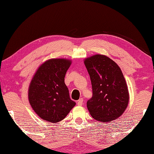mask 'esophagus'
<instances>
[{
    "label": "esophagus",
    "mask_w": 154,
    "mask_h": 154,
    "mask_svg": "<svg viewBox=\"0 0 154 154\" xmlns=\"http://www.w3.org/2000/svg\"><path fill=\"white\" fill-rule=\"evenodd\" d=\"M83 99H82V98H81V99L79 100H78L77 105L78 106H81L83 104Z\"/></svg>",
    "instance_id": "obj_1"
}]
</instances>
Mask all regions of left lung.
<instances>
[{"mask_svg": "<svg viewBox=\"0 0 154 154\" xmlns=\"http://www.w3.org/2000/svg\"><path fill=\"white\" fill-rule=\"evenodd\" d=\"M85 65L89 74L93 96L87 106L94 119L109 122L122 114L128 104L129 94L120 68L103 55L87 58Z\"/></svg>", "mask_w": 154, "mask_h": 154, "instance_id": "1", "label": "left lung"}]
</instances>
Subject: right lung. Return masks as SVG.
I'll list each match as a JSON object with an SVG mask.
<instances>
[{
	"label": "right lung",
	"mask_w": 154,
	"mask_h": 154,
	"mask_svg": "<svg viewBox=\"0 0 154 154\" xmlns=\"http://www.w3.org/2000/svg\"><path fill=\"white\" fill-rule=\"evenodd\" d=\"M71 61L51 59L38 68L28 91L30 105L42 119L57 122L64 119L75 105L70 99L65 76Z\"/></svg>",
	"instance_id": "1"
}]
</instances>
